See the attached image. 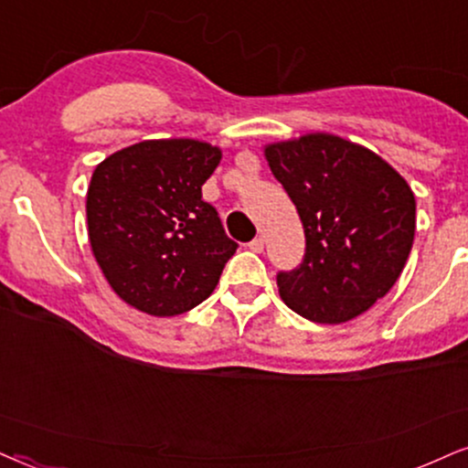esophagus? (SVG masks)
Listing matches in <instances>:
<instances>
[{
	"label": "esophagus",
	"mask_w": 468,
	"mask_h": 468,
	"mask_svg": "<svg viewBox=\"0 0 468 468\" xmlns=\"http://www.w3.org/2000/svg\"><path fill=\"white\" fill-rule=\"evenodd\" d=\"M263 246H265V239L259 235V238H254L250 244H248V248H250L252 252H263Z\"/></svg>",
	"instance_id": "1"
}]
</instances>
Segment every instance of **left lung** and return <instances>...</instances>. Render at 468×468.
I'll use <instances>...</instances> for the list:
<instances>
[{"label":"left lung","mask_w":468,"mask_h":468,"mask_svg":"<svg viewBox=\"0 0 468 468\" xmlns=\"http://www.w3.org/2000/svg\"><path fill=\"white\" fill-rule=\"evenodd\" d=\"M304 227V259L278 271L289 309L343 324L384 298L404 270L417 227L415 194L380 155L333 133L265 146Z\"/></svg>","instance_id":"8db88e82"}]
</instances>
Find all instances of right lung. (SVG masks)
Wrapping results in <instances>:
<instances>
[{
	"instance_id": "1",
	"label": "right lung",
	"mask_w": 468,
	"mask_h": 468,
	"mask_svg": "<svg viewBox=\"0 0 468 468\" xmlns=\"http://www.w3.org/2000/svg\"><path fill=\"white\" fill-rule=\"evenodd\" d=\"M220 159L218 146L200 140H144L94 168L88 238L105 281L129 306L173 317L216 289L238 250L203 200Z\"/></svg>"
}]
</instances>
